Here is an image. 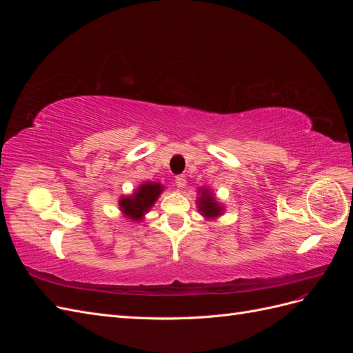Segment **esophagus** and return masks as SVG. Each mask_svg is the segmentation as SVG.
I'll use <instances>...</instances> for the list:
<instances>
[{
  "instance_id": "esophagus-1",
  "label": "esophagus",
  "mask_w": 353,
  "mask_h": 353,
  "mask_svg": "<svg viewBox=\"0 0 353 353\" xmlns=\"http://www.w3.org/2000/svg\"><path fill=\"white\" fill-rule=\"evenodd\" d=\"M175 184L178 185V187H185V184H187V178H185V175H176L175 176Z\"/></svg>"
}]
</instances>
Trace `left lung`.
Instances as JSON below:
<instances>
[{"label": "left lung", "instance_id": "obj_1", "mask_svg": "<svg viewBox=\"0 0 353 353\" xmlns=\"http://www.w3.org/2000/svg\"><path fill=\"white\" fill-rule=\"evenodd\" d=\"M200 197L197 199V206L201 215L208 219H215L222 215L223 206L215 199L209 188H199Z\"/></svg>", "mask_w": 353, "mask_h": 353}]
</instances>
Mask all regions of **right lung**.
Instances as JSON below:
<instances>
[{
    "label": "right lung",
    "instance_id": "right-lung-1",
    "mask_svg": "<svg viewBox=\"0 0 353 353\" xmlns=\"http://www.w3.org/2000/svg\"><path fill=\"white\" fill-rule=\"evenodd\" d=\"M163 185L159 183H144L138 187L132 196H125L119 200V208L126 218L141 221L145 213L154 205L157 197L162 194Z\"/></svg>",
    "mask_w": 353,
    "mask_h": 353
}]
</instances>
